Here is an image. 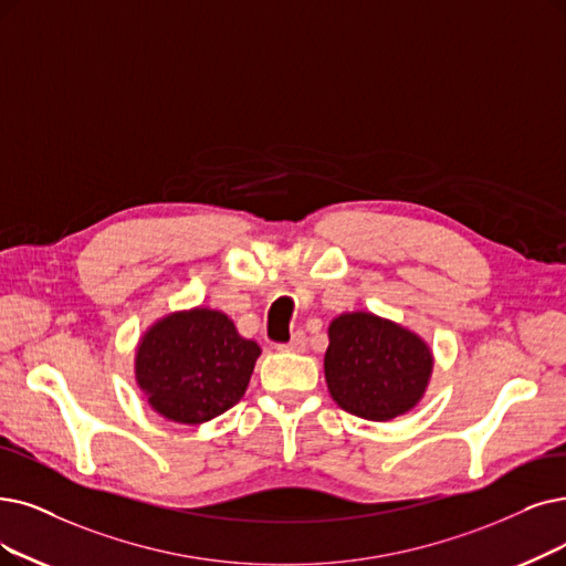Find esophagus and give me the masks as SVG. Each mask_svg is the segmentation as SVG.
<instances>
[{
  "instance_id": "esophagus-1",
  "label": "esophagus",
  "mask_w": 566,
  "mask_h": 566,
  "mask_svg": "<svg viewBox=\"0 0 566 566\" xmlns=\"http://www.w3.org/2000/svg\"><path fill=\"white\" fill-rule=\"evenodd\" d=\"M304 346H306V336H304V332H295V334H292V338H290V344H285V346H279V350H287V353H302V350H304Z\"/></svg>"
}]
</instances>
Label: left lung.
Masks as SVG:
<instances>
[{"instance_id": "obj_1", "label": "left lung", "mask_w": 566, "mask_h": 566, "mask_svg": "<svg viewBox=\"0 0 566 566\" xmlns=\"http://www.w3.org/2000/svg\"><path fill=\"white\" fill-rule=\"evenodd\" d=\"M327 336L325 380L344 411L388 422L422 401L434 353L420 334L371 311H348L329 323Z\"/></svg>"}]
</instances>
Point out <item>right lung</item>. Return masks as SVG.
<instances>
[{"label": "right lung", "mask_w": 566, "mask_h": 566, "mask_svg": "<svg viewBox=\"0 0 566 566\" xmlns=\"http://www.w3.org/2000/svg\"><path fill=\"white\" fill-rule=\"evenodd\" d=\"M260 353L222 311H171L142 334L134 380L155 413L178 424H201L243 397Z\"/></svg>", "instance_id": "1"}]
</instances>
